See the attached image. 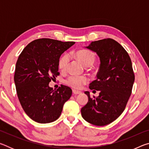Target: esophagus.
Wrapping results in <instances>:
<instances>
[{
  "instance_id": "34e87169",
  "label": "esophagus",
  "mask_w": 149,
  "mask_h": 149,
  "mask_svg": "<svg viewBox=\"0 0 149 149\" xmlns=\"http://www.w3.org/2000/svg\"><path fill=\"white\" fill-rule=\"evenodd\" d=\"M73 91V94L74 95H78V94H80L81 93V91H76V90H75V89H74L72 91Z\"/></svg>"
}]
</instances>
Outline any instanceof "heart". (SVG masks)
I'll return each mask as SVG.
<instances>
[{"label":"heart","instance_id":"1","mask_svg":"<svg viewBox=\"0 0 149 149\" xmlns=\"http://www.w3.org/2000/svg\"><path fill=\"white\" fill-rule=\"evenodd\" d=\"M75 56L85 67L92 65L96 60V56L93 52L89 50L82 49L75 52ZM70 58L68 54H64L60 58L58 61L59 68L65 71L69 63ZM88 82V79L85 76H70L65 81V84L76 89H81L84 85Z\"/></svg>","mask_w":149,"mask_h":149}]
</instances>
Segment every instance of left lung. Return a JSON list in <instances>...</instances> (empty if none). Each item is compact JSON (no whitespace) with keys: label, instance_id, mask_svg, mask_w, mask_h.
<instances>
[{"label":"left lung","instance_id":"obj_1","mask_svg":"<svg viewBox=\"0 0 149 149\" xmlns=\"http://www.w3.org/2000/svg\"><path fill=\"white\" fill-rule=\"evenodd\" d=\"M87 49L95 52L100 61L97 79L89 84L90 89L100 91L99 96L91 99L89 91L81 116L93 125L109 124L122 114L132 94L135 81L132 63L122 45L112 39L91 42Z\"/></svg>","mask_w":149,"mask_h":149}]
</instances>
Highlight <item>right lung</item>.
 Instances as JSON below:
<instances>
[{
	"instance_id": "add662e5",
	"label": "right lung",
	"mask_w": 149,
	"mask_h": 149,
	"mask_svg": "<svg viewBox=\"0 0 149 149\" xmlns=\"http://www.w3.org/2000/svg\"><path fill=\"white\" fill-rule=\"evenodd\" d=\"M75 42L39 39L22 50L16 64L14 82L17 97L24 112L36 122H54L63 106L72 96L69 87L61 85L56 90L49 87L50 81L59 75L61 54Z\"/></svg>"
}]
</instances>
